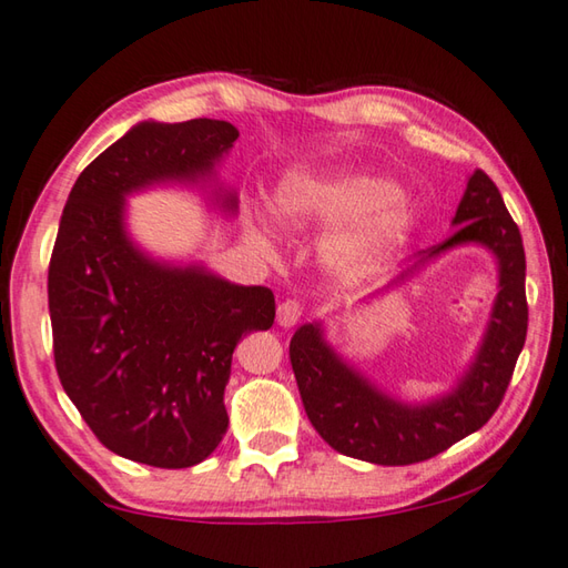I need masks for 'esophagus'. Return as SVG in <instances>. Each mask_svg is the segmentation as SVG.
<instances>
[{"mask_svg": "<svg viewBox=\"0 0 568 568\" xmlns=\"http://www.w3.org/2000/svg\"><path fill=\"white\" fill-rule=\"evenodd\" d=\"M303 315V303L295 301V297H287L281 305H277V323L283 327H293Z\"/></svg>", "mask_w": 568, "mask_h": 568, "instance_id": "esophagus-1", "label": "esophagus"}]
</instances>
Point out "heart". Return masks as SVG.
<instances>
[{"label":"heart","instance_id":"1","mask_svg":"<svg viewBox=\"0 0 568 568\" xmlns=\"http://www.w3.org/2000/svg\"><path fill=\"white\" fill-rule=\"evenodd\" d=\"M277 213L293 231L349 225L323 243L325 263L345 277L373 271L407 241L415 225L397 185L367 171L285 185L277 195ZM261 235L265 241L273 239L265 223Z\"/></svg>","mask_w":568,"mask_h":568}]
</instances>
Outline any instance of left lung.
I'll return each instance as SVG.
<instances>
[{"label": "left lung", "mask_w": 568, "mask_h": 568, "mask_svg": "<svg viewBox=\"0 0 568 568\" xmlns=\"http://www.w3.org/2000/svg\"><path fill=\"white\" fill-rule=\"evenodd\" d=\"M452 223L457 231L422 251L419 263L455 245L479 243L497 255L499 293L479 353L449 395L417 407L402 405L347 367L317 325H303L291 339V363L307 419L339 455L385 467L425 462L487 425L501 405L529 323L521 233L481 169L471 173Z\"/></svg>", "instance_id": "1"}]
</instances>
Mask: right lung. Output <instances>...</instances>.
Wrapping results in <instances>:
<instances>
[{"label":"right lung","instance_id":"right-lung-1","mask_svg":"<svg viewBox=\"0 0 568 568\" xmlns=\"http://www.w3.org/2000/svg\"><path fill=\"white\" fill-rule=\"evenodd\" d=\"M229 121H143L81 171L49 261L61 387L113 455L161 469L203 462L229 429L223 392L243 335L275 320L273 291L151 261L123 231V199L199 181L229 151ZM223 205L239 209L235 193Z\"/></svg>","mask_w":568,"mask_h":568}]
</instances>
